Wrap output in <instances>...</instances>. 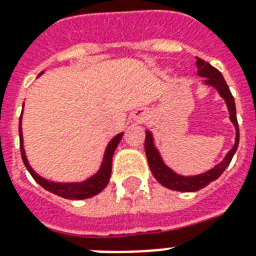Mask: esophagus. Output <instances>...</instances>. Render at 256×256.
Segmentation results:
<instances>
[{
	"mask_svg": "<svg viewBox=\"0 0 256 256\" xmlns=\"http://www.w3.org/2000/svg\"><path fill=\"white\" fill-rule=\"evenodd\" d=\"M146 119V114L145 112H141L140 115L137 116V122H144Z\"/></svg>",
	"mask_w": 256,
	"mask_h": 256,
	"instance_id": "1",
	"label": "esophagus"
}]
</instances>
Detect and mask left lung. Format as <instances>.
Wrapping results in <instances>:
<instances>
[{
  "mask_svg": "<svg viewBox=\"0 0 256 256\" xmlns=\"http://www.w3.org/2000/svg\"><path fill=\"white\" fill-rule=\"evenodd\" d=\"M196 68H198V76L205 78L204 85L214 88L218 92L220 96L224 99L225 104H226V108H228L229 119H230V122L234 126L236 136H234V144L232 149L213 168H210V170L202 172V174H198V175H180V174L175 172L164 162L162 153L157 149L156 142H154L153 133L149 128L145 130V133H146V137H145V153H146L148 164H149V168H150L154 179L160 184H162L166 188H170V190L183 191V192L198 191L208 186L212 182H214L216 179H218L221 174L226 170V166H229L232 157L236 153V149L239 146V124H238V118H236L234 99L232 94H230V90H229L228 85L225 82L224 77L216 68H213L210 64L205 62L204 60H200L198 56H196Z\"/></svg>",
  "mask_w": 256,
  "mask_h": 256,
  "instance_id": "1",
  "label": "left lung"
}]
</instances>
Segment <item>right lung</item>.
<instances>
[{"label": "right lung", "mask_w": 256, "mask_h": 256, "mask_svg": "<svg viewBox=\"0 0 256 256\" xmlns=\"http://www.w3.org/2000/svg\"><path fill=\"white\" fill-rule=\"evenodd\" d=\"M44 72H42V76ZM38 76V77H39ZM22 111H24V103H22ZM22 111L20 120H18V134H20V150H22V157L24 166L28 170V172L31 174V176L39 183L44 190L50 191L56 196H60L66 200H86L90 196H98L99 192L106 188V186L108 184L110 178H111V168H112V156L115 149L118 146V144L120 142V140L123 137L122 133L116 134L115 137L107 144L106 150H104L103 158H102V164H100L99 170L94 172V175L88 176L85 180L82 182H54L48 180L46 178H43L38 174L28 162L27 154H26V149H24V138H22Z\"/></svg>", "instance_id": "obj_1"}]
</instances>
